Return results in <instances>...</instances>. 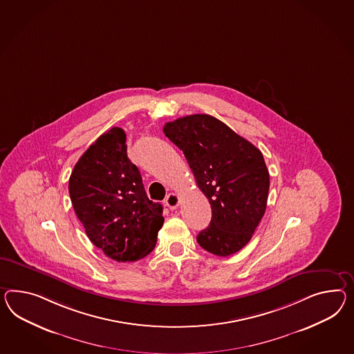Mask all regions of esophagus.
Wrapping results in <instances>:
<instances>
[{"label":"esophagus","instance_id":"34e87169","mask_svg":"<svg viewBox=\"0 0 354 354\" xmlns=\"http://www.w3.org/2000/svg\"><path fill=\"white\" fill-rule=\"evenodd\" d=\"M165 205L169 209H176L180 205V196L177 194H169L165 199Z\"/></svg>","mask_w":354,"mask_h":354}]
</instances>
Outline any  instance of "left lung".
<instances>
[{
	"label": "left lung",
	"instance_id": "8db88e82",
	"mask_svg": "<svg viewBox=\"0 0 354 354\" xmlns=\"http://www.w3.org/2000/svg\"><path fill=\"white\" fill-rule=\"evenodd\" d=\"M163 132L185 154L212 208L200 246L218 257L241 250L267 207L270 173L261 150L208 114L168 122Z\"/></svg>",
	"mask_w": 354,
	"mask_h": 354
}]
</instances>
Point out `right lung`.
Masks as SVG:
<instances>
[{"instance_id":"add662e5","label":"right lung","mask_w":354,"mask_h":354,"mask_svg":"<svg viewBox=\"0 0 354 354\" xmlns=\"http://www.w3.org/2000/svg\"><path fill=\"white\" fill-rule=\"evenodd\" d=\"M69 194L88 239L105 255L135 262L153 252L163 207L147 198L122 128L102 133L84 151L71 174Z\"/></svg>"}]
</instances>
